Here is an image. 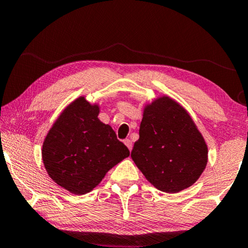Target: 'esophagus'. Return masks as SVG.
<instances>
[{"mask_svg":"<svg viewBox=\"0 0 248 248\" xmlns=\"http://www.w3.org/2000/svg\"><path fill=\"white\" fill-rule=\"evenodd\" d=\"M124 143L126 144V146L129 148V151H131V148H133V141H131L129 138H127V140H124Z\"/></svg>","mask_w":248,"mask_h":248,"instance_id":"34e87169","label":"esophagus"}]
</instances>
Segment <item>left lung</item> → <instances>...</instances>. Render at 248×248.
I'll list each match as a JSON object with an SVG mask.
<instances>
[{"label":"left lung","mask_w":248,"mask_h":248,"mask_svg":"<svg viewBox=\"0 0 248 248\" xmlns=\"http://www.w3.org/2000/svg\"><path fill=\"white\" fill-rule=\"evenodd\" d=\"M131 158L158 190L178 193L205 169L207 146L187 111L163 96L145 108Z\"/></svg>","instance_id":"1"}]
</instances>
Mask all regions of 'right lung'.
<instances>
[{
	"label": "right lung",
	"mask_w": 248,
	"mask_h": 248,
	"mask_svg": "<svg viewBox=\"0 0 248 248\" xmlns=\"http://www.w3.org/2000/svg\"><path fill=\"white\" fill-rule=\"evenodd\" d=\"M98 112L96 104L77 98L62 112L43 144L48 176L76 195L90 193L130 154L111 126L100 121Z\"/></svg>",
	"instance_id": "right-lung-1"
}]
</instances>
